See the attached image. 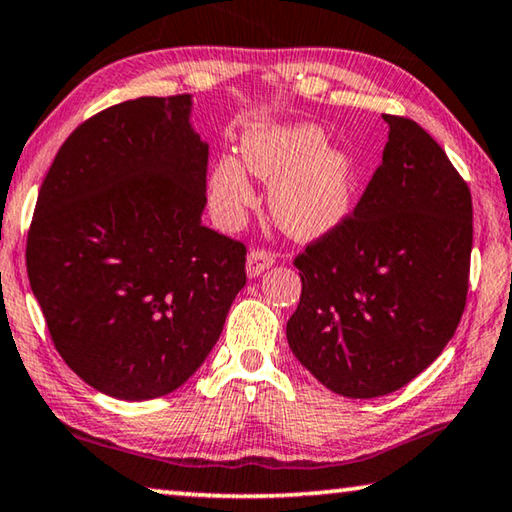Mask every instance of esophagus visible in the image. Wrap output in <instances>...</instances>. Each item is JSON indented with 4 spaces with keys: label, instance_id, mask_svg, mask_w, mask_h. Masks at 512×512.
Returning <instances> with one entry per match:
<instances>
[{
    "label": "esophagus",
    "instance_id": "obj_1",
    "mask_svg": "<svg viewBox=\"0 0 512 512\" xmlns=\"http://www.w3.org/2000/svg\"><path fill=\"white\" fill-rule=\"evenodd\" d=\"M275 264V257L266 250H250L246 259V273L248 278H259L264 271H269Z\"/></svg>",
    "mask_w": 512,
    "mask_h": 512
}]
</instances>
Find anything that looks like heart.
I'll return each instance as SVG.
<instances>
[{
	"label": "heart",
	"instance_id": "1",
	"mask_svg": "<svg viewBox=\"0 0 512 512\" xmlns=\"http://www.w3.org/2000/svg\"><path fill=\"white\" fill-rule=\"evenodd\" d=\"M241 159L221 154L209 173V205L225 230H237L257 202L246 168L271 182V214L294 239L326 237L353 212L358 159L328 145L319 125L257 123L243 134Z\"/></svg>",
	"mask_w": 512,
	"mask_h": 512
}]
</instances>
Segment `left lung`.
Masks as SVG:
<instances>
[{"label": "left lung", "mask_w": 512, "mask_h": 512, "mask_svg": "<svg viewBox=\"0 0 512 512\" xmlns=\"http://www.w3.org/2000/svg\"><path fill=\"white\" fill-rule=\"evenodd\" d=\"M383 120V164L355 214L294 262L303 294L287 321L289 348L348 399L417 378L449 344L467 300V184L415 120Z\"/></svg>", "instance_id": "1"}]
</instances>
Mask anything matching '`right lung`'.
<instances>
[{
	"mask_svg": "<svg viewBox=\"0 0 512 512\" xmlns=\"http://www.w3.org/2000/svg\"><path fill=\"white\" fill-rule=\"evenodd\" d=\"M193 97H139L79 125L40 186L31 291L52 342L97 392H175L246 285V248L202 225L207 141Z\"/></svg>",
	"mask_w": 512,
	"mask_h": 512,
	"instance_id": "add662e5",
	"label": "right lung"
}]
</instances>
